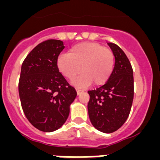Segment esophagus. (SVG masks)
Segmentation results:
<instances>
[{"instance_id":"obj_1","label":"esophagus","mask_w":160,"mask_h":160,"mask_svg":"<svg viewBox=\"0 0 160 160\" xmlns=\"http://www.w3.org/2000/svg\"><path fill=\"white\" fill-rule=\"evenodd\" d=\"M76 91H77V94H82V93L83 92V90H79V89H76Z\"/></svg>"}]
</instances>
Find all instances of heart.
<instances>
[{
	"instance_id": "b5f03b06",
	"label": "heart",
	"mask_w": 160,
	"mask_h": 160,
	"mask_svg": "<svg viewBox=\"0 0 160 160\" xmlns=\"http://www.w3.org/2000/svg\"><path fill=\"white\" fill-rule=\"evenodd\" d=\"M114 65L112 51L96 42L75 45L69 53L60 55L57 60L59 72L69 80L75 78L82 70V74L72 82L77 87H88L92 82L95 86L104 84L111 77Z\"/></svg>"
}]
</instances>
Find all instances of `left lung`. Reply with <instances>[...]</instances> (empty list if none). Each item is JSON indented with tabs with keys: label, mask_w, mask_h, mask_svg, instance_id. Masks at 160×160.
Here are the masks:
<instances>
[{
	"label": "left lung",
	"mask_w": 160,
	"mask_h": 160,
	"mask_svg": "<svg viewBox=\"0 0 160 160\" xmlns=\"http://www.w3.org/2000/svg\"><path fill=\"white\" fill-rule=\"evenodd\" d=\"M114 53V67L105 84L89 90V118L94 128L103 133L119 129L128 119L134 98V77L131 62L122 49L109 42Z\"/></svg>",
	"instance_id": "obj_1"
}]
</instances>
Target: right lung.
<instances>
[{"label":"right lung","instance_id":"add662e5","mask_svg":"<svg viewBox=\"0 0 160 160\" xmlns=\"http://www.w3.org/2000/svg\"><path fill=\"white\" fill-rule=\"evenodd\" d=\"M64 48L60 40L45 41L22 66L18 90L22 110L29 122L44 132L56 131L66 122L77 96L58 69V58Z\"/></svg>","mask_w":160,"mask_h":160}]
</instances>
